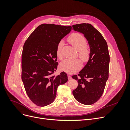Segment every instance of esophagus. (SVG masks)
Listing matches in <instances>:
<instances>
[{
    "instance_id": "obj_1",
    "label": "esophagus",
    "mask_w": 130,
    "mask_h": 130,
    "mask_svg": "<svg viewBox=\"0 0 130 130\" xmlns=\"http://www.w3.org/2000/svg\"><path fill=\"white\" fill-rule=\"evenodd\" d=\"M68 80H70L72 79V76L70 75H68Z\"/></svg>"
}]
</instances>
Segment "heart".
Returning a JSON list of instances; mask_svg holds the SVG:
<instances>
[{
  "instance_id": "b5f03b06",
  "label": "heart",
  "mask_w": 130,
  "mask_h": 130,
  "mask_svg": "<svg viewBox=\"0 0 130 130\" xmlns=\"http://www.w3.org/2000/svg\"><path fill=\"white\" fill-rule=\"evenodd\" d=\"M68 40L70 44L78 51V56L82 60L86 61L88 60L90 56V50L86 46L87 40L83 35L78 33H74L69 36ZM63 44V41H61L57 46L56 55L60 59H62L63 57L62 49ZM60 67L63 71L72 73L75 72L81 68V62L78 59H66L61 63Z\"/></svg>"
}]
</instances>
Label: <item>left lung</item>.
I'll return each mask as SVG.
<instances>
[{
	"label": "left lung",
	"instance_id": "left-lung-1",
	"mask_svg": "<svg viewBox=\"0 0 130 130\" xmlns=\"http://www.w3.org/2000/svg\"><path fill=\"white\" fill-rule=\"evenodd\" d=\"M72 27L74 30L84 34L90 49L87 64L77 75L72 76L78 82L73 94L79 103L90 105L103 95L108 80L110 60L108 46L103 35L91 24L82 23Z\"/></svg>",
	"mask_w": 130,
	"mask_h": 130
}]
</instances>
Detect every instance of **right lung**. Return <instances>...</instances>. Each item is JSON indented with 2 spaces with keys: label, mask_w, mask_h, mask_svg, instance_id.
<instances>
[{
  "label": "right lung",
  "mask_w": 130,
  "mask_h": 130,
  "mask_svg": "<svg viewBox=\"0 0 130 130\" xmlns=\"http://www.w3.org/2000/svg\"><path fill=\"white\" fill-rule=\"evenodd\" d=\"M72 30V26L54 24L39 25L27 38L22 56V80L27 96L35 105L52 104L57 87L68 81L64 72L58 75L56 48L58 43Z\"/></svg>",
  "instance_id": "right-lung-1"
}]
</instances>
